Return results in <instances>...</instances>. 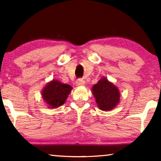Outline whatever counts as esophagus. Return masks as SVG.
Masks as SVG:
<instances>
[{"mask_svg": "<svg viewBox=\"0 0 161 161\" xmlns=\"http://www.w3.org/2000/svg\"><path fill=\"white\" fill-rule=\"evenodd\" d=\"M75 83L77 86H83L85 84V81L84 80H83L82 78H78V80H76Z\"/></svg>", "mask_w": 161, "mask_h": 161, "instance_id": "1", "label": "esophagus"}]
</instances>
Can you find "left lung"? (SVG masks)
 Instances as JSON below:
<instances>
[{"mask_svg": "<svg viewBox=\"0 0 161 161\" xmlns=\"http://www.w3.org/2000/svg\"><path fill=\"white\" fill-rule=\"evenodd\" d=\"M92 92L98 107L103 111L113 109L119 102L120 94L117 87L105 78L93 86Z\"/></svg>", "mask_w": 161, "mask_h": 161, "instance_id": "8db88e82", "label": "left lung"}]
</instances>
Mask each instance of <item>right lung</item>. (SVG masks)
<instances>
[{
	"label": "right lung",
	"mask_w": 161,
	"mask_h": 161,
	"mask_svg": "<svg viewBox=\"0 0 161 161\" xmlns=\"http://www.w3.org/2000/svg\"><path fill=\"white\" fill-rule=\"evenodd\" d=\"M71 90L69 85L53 80L45 87L42 95L50 108H57L64 103Z\"/></svg>",
	"instance_id": "add662e5"
}]
</instances>
